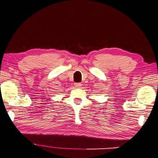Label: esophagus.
<instances>
[{"instance_id":"obj_1","label":"esophagus","mask_w":158,"mask_h":158,"mask_svg":"<svg viewBox=\"0 0 158 158\" xmlns=\"http://www.w3.org/2000/svg\"><path fill=\"white\" fill-rule=\"evenodd\" d=\"M74 86H75L76 88H80V87L81 86V84H80V83H74Z\"/></svg>"}]
</instances>
